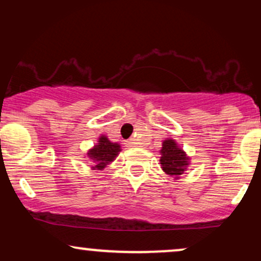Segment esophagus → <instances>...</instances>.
<instances>
[{
    "label": "esophagus",
    "instance_id": "obj_1",
    "mask_svg": "<svg viewBox=\"0 0 261 261\" xmlns=\"http://www.w3.org/2000/svg\"><path fill=\"white\" fill-rule=\"evenodd\" d=\"M126 145L128 146V147H134V146H136L137 145V142L135 140H128V141H126Z\"/></svg>",
    "mask_w": 261,
    "mask_h": 261
}]
</instances>
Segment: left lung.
Listing matches in <instances>:
<instances>
[{
    "label": "left lung",
    "instance_id": "1",
    "mask_svg": "<svg viewBox=\"0 0 261 261\" xmlns=\"http://www.w3.org/2000/svg\"><path fill=\"white\" fill-rule=\"evenodd\" d=\"M163 147L161 149V164L162 169L167 174L178 178L184 173L189 164V158L181 148L178 147L175 141L166 140L163 142Z\"/></svg>",
    "mask_w": 261,
    "mask_h": 261
}]
</instances>
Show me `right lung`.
I'll return each instance as SVG.
<instances>
[{
    "mask_svg": "<svg viewBox=\"0 0 261 261\" xmlns=\"http://www.w3.org/2000/svg\"><path fill=\"white\" fill-rule=\"evenodd\" d=\"M119 152H120V145L110 142L106 136H101L98 141V145H95L94 148L88 152V155L95 162V169H103L107 164L114 161Z\"/></svg>",
    "mask_w": 261,
    "mask_h": 261,
    "instance_id": "1",
    "label": "right lung"
}]
</instances>
